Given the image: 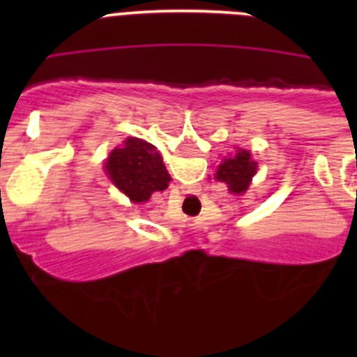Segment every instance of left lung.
<instances>
[{"label": "left lung", "instance_id": "left-lung-1", "mask_svg": "<svg viewBox=\"0 0 357 357\" xmlns=\"http://www.w3.org/2000/svg\"><path fill=\"white\" fill-rule=\"evenodd\" d=\"M255 169L257 162L250 159V153L247 150H238L230 159H225L218 166L216 178L225 182L232 193H245L250 185L252 176L255 175Z\"/></svg>", "mask_w": 357, "mask_h": 357}]
</instances>
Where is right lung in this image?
<instances>
[{"label":"right lung","mask_w":357,"mask_h":357,"mask_svg":"<svg viewBox=\"0 0 357 357\" xmlns=\"http://www.w3.org/2000/svg\"><path fill=\"white\" fill-rule=\"evenodd\" d=\"M105 169L116 188L134 204L146 202L155 191H164L172 181L155 146L137 137H128L125 146L112 150Z\"/></svg>","instance_id":"add662e5"}]
</instances>
